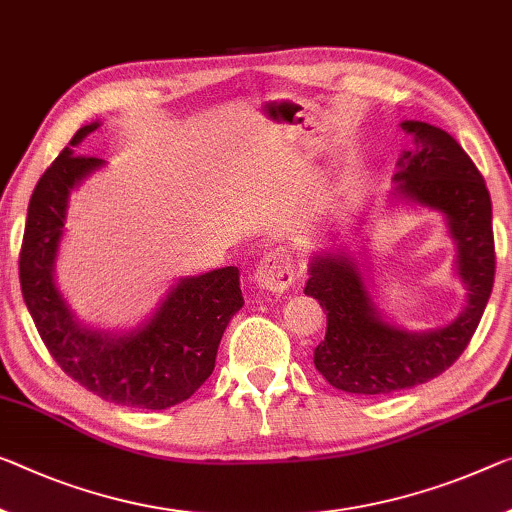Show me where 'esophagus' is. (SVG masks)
Segmentation results:
<instances>
[{
	"label": "esophagus",
	"mask_w": 512,
	"mask_h": 512,
	"mask_svg": "<svg viewBox=\"0 0 512 512\" xmlns=\"http://www.w3.org/2000/svg\"><path fill=\"white\" fill-rule=\"evenodd\" d=\"M293 279H295L293 256H290L288 249L283 247L267 251L254 272V281L263 290H267V293H283V290L290 288Z\"/></svg>",
	"instance_id": "1"
}]
</instances>
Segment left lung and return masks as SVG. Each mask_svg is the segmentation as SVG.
<instances>
[{
    "label": "left lung",
    "instance_id": "1",
    "mask_svg": "<svg viewBox=\"0 0 512 512\" xmlns=\"http://www.w3.org/2000/svg\"><path fill=\"white\" fill-rule=\"evenodd\" d=\"M403 130L414 137V151L398 162V192L448 217L469 302L442 329L400 332L377 316L359 267L350 258L318 256L304 288L327 311L325 341L313 350V364L332 387L361 396L412 389L451 368L483 318L497 270L492 201L481 171L458 141L435 125L405 121Z\"/></svg>",
    "mask_w": 512,
    "mask_h": 512
}]
</instances>
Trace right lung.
Returning <instances> with one entry per match:
<instances>
[{
	"label": "right lung",
	"mask_w": 512,
	"mask_h": 512,
	"mask_svg": "<svg viewBox=\"0 0 512 512\" xmlns=\"http://www.w3.org/2000/svg\"><path fill=\"white\" fill-rule=\"evenodd\" d=\"M98 128L84 125L59 153L31 194L20 249V288L47 352L61 371L109 403L167 410L208 380L217 348L235 311L242 309L238 267H222L180 281L155 318L128 336H102L77 325L52 279L66 201L102 160L75 155Z\"/></svg>",
	"instance_id": "1"
}]
</instances>
